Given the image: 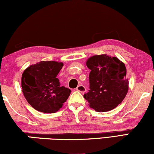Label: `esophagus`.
<instances>
[{"label":"esophagus","mask_w":154,"mask_h":154,"mask_svg":"<svg viewBox=\"0 0 154 154\" xmlns=\"http://www.w3.org/2000/svg\"><path fill=\"white\" fill-rule=\"evenodd\" d=\"M76 90L78 91L81 92V93H84L86 92V88L84 87L83 85H79L76 88Z\"/></svg>","instance_id":"esophagus-1"}]
</instances>
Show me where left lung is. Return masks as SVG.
I'll return each instance as SVG.
<instances>
[{"mask_svg":"<svg viewBox=\"0 0 154 154\" xmlns=\"http://www.w3.org/2000/svg\"><path fill=\"white\" fill-rule=\"evenodd\" d=\"M86 65L91 70L90 89L84 98L89 107L98 112L116 108L128 91L125 64L115 56L101 54L88 58Z\"/></svg>","mask_w":154,"mask_h":154,"instance_id":"8db88e82","label":"left lung"}]
</instances>
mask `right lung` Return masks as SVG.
Here are the masks:
<instances>
[{
  "instance_id": "right-lung-1",
  "label": "right lung",
  "mask_w": 154,
  "mask_h": 154,
  "mask_svg": "<svg viewBox=\"0 0 154 154\" xmlns=\"http://www.w3.org/2000/svg\"><path fill=\"white\" fill-rule=\"evenodd\" d=\"M63 66L62 62L42 60L23 71V94L35 109L43 113H55L68 98L71 90L60 86L56 77Z\"/></svg>"
}]
</instances>
